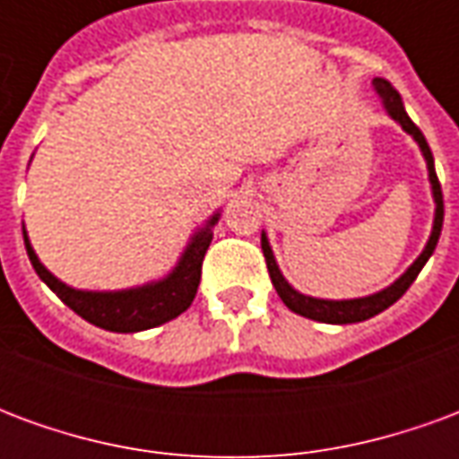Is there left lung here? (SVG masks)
I'll list each match as a JSON object with an SVG mask.
<instances>
[{"label":"left lung","instance_id":"obj_1","mask_svg":"<svg viewBox=\"0 0 459 459\" xmlns=\"http://www.w3.org/2000/svg\"><path fill=\"white\" fill-rule=\"evenodd\" d=\"M374 88L378 98H381V103H384L385 113L391 115L401 127H403L415 142H418V147L423 152L425 161H428V177H430V186H433V199H435V221H433V233H430V238H428V246L425 250L415 258V263L411 268L405 270L401 278L395 280L394 285H388L381 292H376V295H368V298H356V299H317V298H307V295H302L298 290L290 285L288 280L282 278V273H280L278 263H275V255H273V250H270L268 236L263 233V238H260V246H263V255H265V263H268V273L270 280H273V285L278 290L280 299L288 305L295 315H302V317L315 319V322H327V325H351V322H364V319L374 317L378 312H384L394 305L395 299L403 298V292L411 285H413V280L418 278V273L423 270V265L428 263V258L433 255L435 246H437V238H440V230H443V189H440V181H437V174H435V161H433V152L428 147V142H425L423 132L418 130V125H415L408 113H405L403 100H401V95L395 93V88L384 78H374Z\"/></svg>","mask_w":459,"mask_h":459}]
</instances>
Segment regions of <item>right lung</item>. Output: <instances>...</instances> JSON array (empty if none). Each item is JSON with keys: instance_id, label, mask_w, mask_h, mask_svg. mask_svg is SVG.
<instances>
[{"instance_id": "1", "label": "right lung", "mask_w": 459, "mask_h": 459, "mask_svg": "<svg viewBox=\"0 0 459 459\" xmlns=\"http://www.w3.org/2000/svg\"><path fill=\"white\" fill-rule=\"evenodd\" d=\"M216 221H219V213H213L206 221V226L191 236V243L181 253L177 268L171 270L167 278L147 282L142 288L117 290V292H88V290L68 288L65 282L54 278L41 265V260L36 258L34 248L26 238V230L24 246L36 275L44 280L46 285L54 290L75 315H81L85 322H91L95 327L127 334V332L160 327V325L179 317L181 312L189 309V305L196 298V290H199L201 263H204V255H206L211 238H213L211 229L216 226Z\"/></svg>"}]
</instances>
